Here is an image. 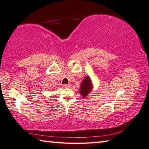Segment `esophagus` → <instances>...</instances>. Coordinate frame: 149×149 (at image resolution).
I'll list each match as a JSON object with an SVG mask.
<instances>
[{"instance_id":"obj_1","label":"esophagus","mask_w":149,"mask_h":149,"mask_svg":"<svg viewBox=\"0 0 149 149\" xmlns=\"http://www.w3.org/2000/svg\"><path fill=\"white\" fill-rule=\"evenodd\" d=\"M70 87H71V85H70V84H65V85H64V88H70Z\"/></svg>"}]
</instances>
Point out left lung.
<instances>
[{"label": "left lung", "mask_w": 149, "mask_h": 149, "mask_svg": "<svg viewBox=\"0 0 149 149\" xmlns=\"http://www.w3.org/2000/svg\"><path fill=\"white\" fill-rule=\"evenodd\" d=\"M92 89L93 85L91 78L89 76H85L80 85V94L82 95V97H84V98H85V97L91 91Z\"/></svg>", "instance_id": "8db88e82"}]
</instances>
